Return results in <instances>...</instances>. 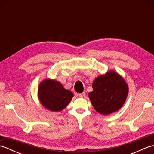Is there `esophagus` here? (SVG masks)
Wrapping results in <instances>:
<instances>
[{
    "instance_id": "1",
    "label": "esophagus",
    "mask_w": 154,
    "mask_h": 154,
    "mask_svg": "<svg viewBox=\"0 0 154 154\" xmlns=\"http://www.w3.org/2000/svg\"><path fill=\"white\" fill-rule=\"evenodd\" d=\"M78 96H79V97L83 98V97L85 96V93L83 92V93H79V94H78Z\"/></svg>"
}]
</instances>
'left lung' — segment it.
I'll use <instances>...</instances> for the list:
<instances>
[{
	"label": "left lung",
	"instance_id": "1",
	"mask_svg": "<svg viewBox=\"0 0 154 154\" xmlns=\"http://www.w3.org/2000/svg\"><path fill=\"white\" fill-rule=\"evenodd\" d=\"M128 94V86L124 78L110 70L95 78L93 91L89 93L94 109L103 115H109L121 109Z\"/></svg>",
	"mask_w": 154,
	"mask_h": 154
}]
</instances>
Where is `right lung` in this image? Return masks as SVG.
Wrapping results in <instances>:
<instances>
[{
  "instance_id": "add662e5",
  "label": "right lung",
  "mask_w": 154,
  "mask_h": 154,
  "mask_svg": "<svg viewBox=\"0 0 154 154\" xmlns=\"http://www.w3.org/2000/svg\"><path fill=\"white\" fill-rule=\"evenodd\" d=\"M38 96L42 105L52 112H60L67 107L74 96L56 80L46 79L40 83Z\"/></svg>"
}]
</instances>
